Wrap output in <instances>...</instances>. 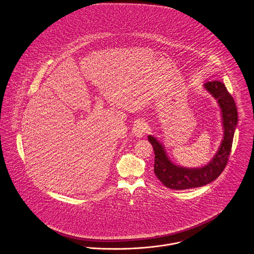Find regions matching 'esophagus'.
<instances>
[{"instance_id": "obj_1", "label": "esophagus", "mask_w": 254, "mask_h": 254, "mask_svg": "<svg viewBox=\"0 0 254 254\" xmlns=\"http://www.w3.org/2000/svg\"><path fill=\"white\" fill-rule=\"evenodd\" d=\"M133 132L136 137H143L148 133V125L145 121H138L133 127Z\"/></svg>"}]
</instances>
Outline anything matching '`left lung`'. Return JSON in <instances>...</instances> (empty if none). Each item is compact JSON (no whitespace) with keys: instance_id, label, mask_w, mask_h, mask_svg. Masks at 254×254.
<instances>
[{"instance_id":"left-lung-1","label":"left lung","mask_w":254,"mask_h":254,"mask_svg":"<svg viewBox=\"0 0 254 254\" xmlns=\"http://www.w3.org/2000/svg\"><path fill=\"white\" fill-rule=\"evenodd\" d=\"M204 88L217 100L222 110L224 138L217 153L207 165L200 168H185L174 164L168 157L164 146L153 136L148 140L154 150V174L162 184L173 190L201 187L217 179L224 171L232 148L234 131L238 123L235 102L225 85L219 80L207 81Z\"/></svg>"}]
</instances>
